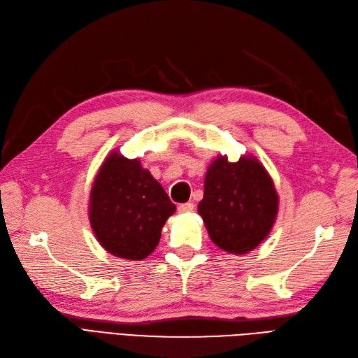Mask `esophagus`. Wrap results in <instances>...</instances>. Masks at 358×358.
I'll return each instance as SVG.
<instances>
[{"mask_svg":"<svg viewBox=\"0 0 358 358\" xmlns=\"http://www.w3.org/2000/svg\"><path fill=\"white\" fill-rule=\"evenodd\" d=\"M194 210V205L192 202H187V203H181L178 205V213L181 214H189Z\"/></svg>","mask_w":358,"mask_h":358,"instance_id":"esophagus-1","label":"esophagus"}]
</instances>
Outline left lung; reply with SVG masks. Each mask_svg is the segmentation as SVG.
Returning <instances> with one entry per match:
<instances>
[{
    "label": "left lung",
    "instance_id": "left-lung-1",
    "mask_svg": "<svg viewBox=\"0 0 358 358\" xmlns=\"http://www.w3.org/2000/svg\"><path fill=\"white\" fill-rule=\"evenodd\" d=\"M272 177L252 155L229 162L218 155L206 169L201 214L214 244L229 255H248L266 239L278 217Z\"/></svg>",
    "mask_w": 358,
    "mask_h": 358
}]
</instances>
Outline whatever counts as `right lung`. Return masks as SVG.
I'll use <instances>...</instances> for the list:
<instances>
[{
  "instance_id": "add662e5",
  "label": "right lung",
  "mask_w": 358,
  "mask_h": 358,
  "mask_svg": "<svg viewBox=\"0 0 358 358\" xmlns=\"http://www.w3.org/2000/svg\"><path fill=\"white\" fill-rule=\"evenodd\" d=\"M177 206L140 159L111 152L99 166L89 194V222L99 245L126 260H143L159 244Z\"/></svg>"
}]
</instances>
